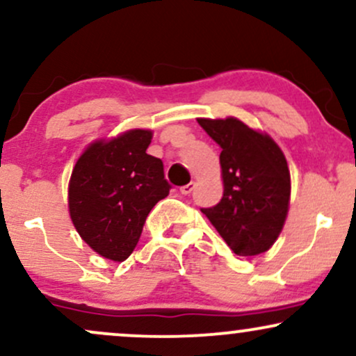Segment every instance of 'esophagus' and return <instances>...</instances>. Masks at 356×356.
<instances>
[{
    "mask_svg": "<svg viewBox=\"0 0 356 356\" xmlns=\"http://www.w3.org/2000/svg\"><path fill=\"white\" fill-rule=\"evenodd\" d=\"M194 189H195V182H189V184H186V186L181 187V192L184 195H187V194H191Z\"/></svg>",
    "mask_w": 356,
    "mask_h": 356,
    "instance_id": "1",
    "label": "esophagus"
}]
</instances>
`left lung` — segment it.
<instances>
[{"label":"left lung","mask_w":356,"mask_h":356,"mask_svg":"<svg viewBox=\"0 0 356 356\" xmlns=\"http://www.w3.org/2000/svg\"><path fill=\"white\" fill-rule=\"evenodd\" d=\"M199 125L220 147L224 194L201 209L238 256L268 251L288 216L291 177L284 154L266 134L238 118H199Z\"/></svg>","instance_id":"obj_1"}]
</instances>
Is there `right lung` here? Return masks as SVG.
<instances>
[{
    "label": "right lung",
    "instance_id": "add662e5",
    "mask_svg": "<svg viewBox=\"0 0 356 356\" xmlns=\"http://www.w3.org/2000/svg\"><path fill=\"white\" fill-rule=\"evenodd\" d=\"M150 130L97 140L80 155L68 186V209L81 239L100 256L125 261L161 199L169 195L161 159L147 154Z\"/></svg>",
    "mask_w": 356,
    "mask_h": 356
}]
</instances>
